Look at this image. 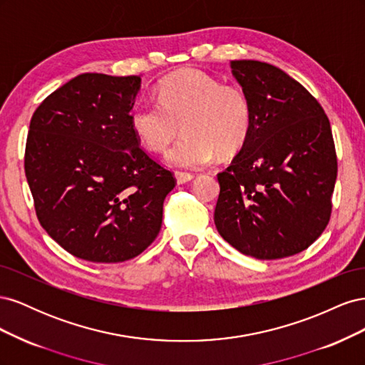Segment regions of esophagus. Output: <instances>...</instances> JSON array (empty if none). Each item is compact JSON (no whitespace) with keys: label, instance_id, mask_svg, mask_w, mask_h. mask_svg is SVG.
I'll return each mask as SVG.
<instances>
[{"label":"esophagus","instance_id":"obj_1","mask_svg":"<svg viewBox=\"0 0 365 365\" xmlns=\"http://www.w3.org/2000/svg\"><path fill=\"white\" fill-rule=\"evenodd\" d=\"M175 176H176V182L178 184H187L193 180V175L187 172H176Z\"/></svg>","mask_w":365,"mask_h":365}]
</instances>
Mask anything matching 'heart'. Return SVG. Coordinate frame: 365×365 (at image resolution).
<instances>
[{
    "label": "heart",
    "instance_id": "obj_1",
    "mask_svg": "<svg viewBox=\"0 0 365 365\" xmlns=\"http://www.w3.org/2000/svg\"><path fill=\"white\" fill-rule=\"evenodd\" d=\"M254 123L252 101L244 86L224 83L197 70L170 74L158 85V102L138 98L130 126L152 152H164L182 126L185 134L168 161L185 169L212 163L217 152L231 155L245 146Z\"/></svg>",
    "mask_w": 365,
    "mask_h": 365
}]
</instances>
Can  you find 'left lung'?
<instances>
[{"mask_svg": "<svg viewBox=\"0 0 365 365\" xmlns=\"http://www.w3.org/2000/svg\"><path fill=\"white\" fill-rule=\"evenodd\" d=\"M230 68L251 97L254 123L245 146L217 173L216 228L247 256H294L322 236L332 213L338 163L329 118L274 65L231 61Z\"/></svg>", "mask_w": 365, "mask_h": 365, "instance_id": "left-lung-1", "label": "left lung"}]
</instances>
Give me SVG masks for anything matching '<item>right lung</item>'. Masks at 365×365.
I'll return each instance as SVG.
<instances>
[{
	"mask_svg": "<svg viewBox=\"0 0 365 365\" xmlns=\"http://www.w3.org/2000/svg\"><path fill=\"white\" fill-rule=\"evenodd\" d=\"M140 83V76L85 73L43 98L30 120L24 169L39 224L88 262L145 251L176 184L130 126Z\"/></svg>",
	"mask_w": 365,
	"mask_h": 365,
	"instance_id": "obj_1",
	"label": "right lung"
}]
</instances>
